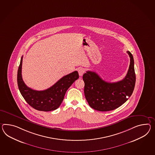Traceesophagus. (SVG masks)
<instances>
[{"instance_id": "1", "label": "esophagus", "mask_w": 155, "mask_h": 155, "mask_svg": "<svg viewBox=\"0 0 155 155\" xmlns=\"http://www.w3.org/2000/svg\"><path fill=\"white\" fill-rule=\"evenodd\" d=\"M78 71V74H79V76H83V74L84 73V70L83 68H79Z\"/></svg>"}]
</instances>
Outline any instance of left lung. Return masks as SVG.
<instances>
[{"mask_svg":"<svg viewBox=\"0 0 155 155\" xmlns=\"http://www.w3.org/2000/svg\"><path fill=\"white\" fill-rule=\"evenodd\" d=\"M127 53L130 62L128 73L121 81L107 82L92 71H87L83 74L84 96L92 109L100 111L113 110L122 105L132 94L136 83V74L132 54L129 51Z\"/></svg>","mask_w":155,"mask_h":155,"instance_id":"1","label":"left lung"}]
</instances>
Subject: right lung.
Instances as JSON below:
<instances>
[{
  "mask_svg": "<svg viewBox=\"0 0 155 155\" xmlns=\"http://www.w3.org/2000/svg\"><path fill=\"white\" fill-rule=\"evenodd\" d=\"M21 58L18 72L17 83L23 97L35 109L43 111H50L58 109L64 99L68 88L79 78L78 73L74 71L59 79L53 86L44 91H36L27 87L22 77Z\"/></svg>",
  "mask_w": 155,
  "mask_h": 155,
  "instance_id": "right-lung-1",
  "label": "right lung"
}]
</instances>
